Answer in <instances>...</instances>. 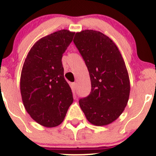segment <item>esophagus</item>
<instances>
[{
	"label": "esophagus",
	"instance_id": "34e87169",
	"mask_svg": "<svg viewBox=\"0 0 156 156\" xmlns=\"http://www.w3.org/2000/svg\"><path fill=\"white\" fill-rule=\"evenodd\" d=\"M72 90H73L74 91L76 90V89H77V83H75V82L72 83Z\"/></svg>",
	"mask_w": 156,
	"mask_h": 156
}]
</instances>
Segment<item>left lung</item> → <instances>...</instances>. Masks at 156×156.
<instances>
[{
    "instance_id": "obj_1",
    "label": "left lung",
    "mask_w": 156,
    "mask_h": 156,
    "mask_svg": "<svg viewBox=\"0 0 156 156\" xmlns=\"http://www.w3.org/2000/svg\"><path fill=\"white\" fill-rule=\"evenodd\" d=\"M74 44L85 62L91 91L79 100L88 122L97 126L112 123L126 107L130 80L125 61L114 42L100 31L75 34Z\"/></svg>"
}]
</instances>
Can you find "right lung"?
Wrapping results in <instances>:
<instances>
[{"label": "right lung", "mask_w": 156, "mask_h": 156, "mask_svg": "<svg viewBox=\"0 0 156 156\" xmlns=\"http://www.w3.org/2000/svg\"><path fill=\"white\" fill-rule=\"evenodd\" d=\"M74 34L63 29L41 38L30 50L22 69L23 104L30 116L44 127L60 125L73 102L62 57Z\"/></svg>", "instance_id": "right-lung-1"}]
</instances>
